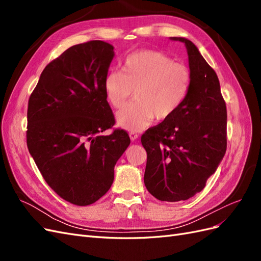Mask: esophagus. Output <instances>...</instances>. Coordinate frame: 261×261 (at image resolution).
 <instances>
[{
  "mask_svg": "<svg viewBox=\"0 0 261 261\" xmlns=\"http://www.w3.org/2000/svg\"><path fill=\"white\" fill-rule=\"evenodd\" d=\"M129 137H130V139L134 141V140H136L137 138H138V134L136 133V132H130L129 133Z\"/></svg>",
  "mask_w": 261,
  "mask_h": 261,
  "instance_id": "34e87169",
  "label": "esophagus"
}]
</instances>
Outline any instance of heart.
<instances>
[{
	"instance_id": "b5f03b06",
	"label": "heart",
	"mask_w": 261,
	"mask_h": 261,
	"mask_svg": "<svg viewBox=\"0 0 261 261\" xmlns=\"http://www.w3.org/2000/svg\"><path fill=\"white\" fill-rule=\"evenodd\" d=\"M189 68L159 51H138L126 57L121 72L111 70L105 78L107 98L113 108H122L134 92L135 100L117 113L121 127L140 130L153 121L165 120L184 103L191 90Z\"/></svg>"
}]
</instances>
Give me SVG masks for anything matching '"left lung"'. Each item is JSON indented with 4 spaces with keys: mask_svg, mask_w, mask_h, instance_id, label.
I'll return each mask as SVG.
<instances>
[{
    "mask_svg": "<svg viewBox=\"0 0 261 261\" xmlns=\"http://www.w3.org/2000/svg\"><path fill=\"white\" fill-rule=\"evenodd\" d=\"M192 73L184 103L141 136L147 151L145 185L161 201L192 198L206 186L226 151V106L218 76L185 38Z\"/></svg>",
    "mask_w": 261,
    "mask_h": 261,
    "instance_id": "left-lung-1",
    "label": "left lung"
}]
</instances>
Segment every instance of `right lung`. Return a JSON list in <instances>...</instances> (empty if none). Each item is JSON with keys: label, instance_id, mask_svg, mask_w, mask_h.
Segmentation results:
<instances>
[{"label": "right lung", "instance_id": "1", "mask_svg": "<svg viewBox=\"0 0 261 261\" xmlns=\"http://www.w3.org/2000/svg\"><path fill=\"white\" fill-rule=\"evenodd\" d=\"M113 46L92 40L70 46L50 62L31 92L27 147L41 175L61 198L88 206L111 187L114 165L130 144L115 118L105 78Z\"/></svg>", "mask_w": 261, "mask_h": 261}]
</instances>
